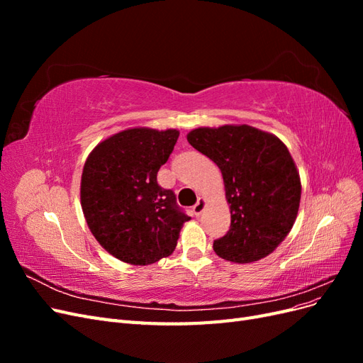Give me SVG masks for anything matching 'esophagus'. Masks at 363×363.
<instances>
[{
    "mask_svg": "<svg viewBox=\"0 0 363 363\" xmlns=\"http://www.w3.org/2000/svg\"><path fill=\"white\" fill-rule=\"evenodd\" d=\"M206 206H207V200L203 199V196H200L199 201H196V204L192 207V212H194L196 216H200V215L203 213L204 208H206Z\"/></svg>",
    "mask_w": 363,
    "mask_h": 363,
    "instance_id": "1",
    "label": "esophagus"
}]
</instances>
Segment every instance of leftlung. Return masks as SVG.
I'll return each instance as SVG.
<instances>
[{"label":"left lung","mask_w":363,"mask_h":363,"mask_svg":"<svg viewBox=\"0 0 363 363\" xmlns=\"http://www.w3.org/2000/svg\"><path fill=\"white\" fill-rule=\"evenodd\" d=\"M188 142L221 169L232 224L216 239L219 257L257 262L276 250L298 215L301 180L288 147L272 133L247 124L199 127Z\"/></svg>","instance_id":"8db88e82"}]
</instances>
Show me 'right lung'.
I'll return each instance as SVG.
<instances>
[{"label":"right lung","mask_w":363,"mask_h":363,"mask_svg":"<svg viewBox=\"0 0 363 363\" xmlns=\"http://www.w3.org/2000/svg\"><path fill=\"white\" fill-rule=\"evenodd\" d=\"M179 135L175 128H127L101 140L84 162L80 201L87 227L107 252L130 265L172 255L191 219L174 192L157 184Z\"/></svg>","instance_id":"right-lung-1"}]
</instances>
